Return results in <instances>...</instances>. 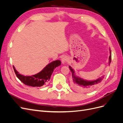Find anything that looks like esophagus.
Listing matches in <instances>:
<instances>
[{"mask_svg": "<svg viewBox=\"0 0 123 123\" xmlns=\"http://www.w3.org/2000/svg\"><path fill=\"white\" fill-rule=\"evenodd\" d=\"M67 57L66 56H63L62 57L61 60H62V64H65L67 62Z\"/></svg>", "mask_w": 123, "mask_h": 123, "instance_id": "34e87169", "label": "esophagus"}]
</instances>
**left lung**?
I'll return each instance as SVG.
<instances>
[{
  "instance_id": "left-lung-1",
  "label": "left lung",
  "mask_w": 123,
  "mask_h": 123,
  "mask_svg": "<svg viewBox=\"0 0 123 123\" xmlns=\"http://www.w3.org/2000/svg\"><path fill=\"white\" fill-rule=\"evenodd\" d=\"M110 55L109 57V65L111 62V52L110 49ZM69 67L71 70V71L72 72L73 80L74 83V87H75L77 90L80 91L87 92L93 90V89L97 87L99 85V83L101 82L102 80H103V78L104 77L103 76H102V77H99V79L94 80H83L82 79H81L80 77L76 76L75 75V74H74V71L71 68V67L69 66Z\"/></svg>"
}]
</instances>
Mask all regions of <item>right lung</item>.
<instances>
[{
  "mask_svg": "<svg viewBox=\"0 0 123 123\" xmlns=\"http://www.w3.org/2000/svg\"><path fill=\"white\" fill-rule=\"evenodd\" d=\"M61 65V62L56 60L50 62L43 70L35 75L24 76L17 71L13 66V69L17 77L25 85L31 87H41L49 81L55 68Z\"/></svg>",
  "mask_w": 123,
  "mask_h": 123,
  "instance_id": "add662e5",
  "label": "right lung"
}]
</instances>
